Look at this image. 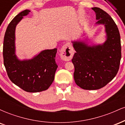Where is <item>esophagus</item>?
Segmentation results:
<instances>
[{
    "label": "esophagus",
    "mask_w": 125,
    "mask_h": 125,
    "mask_svg": "<svg viewBox=\"0 0 125 125\" xmlns=\"http://www.w3.org/2000/svg\"><path fill=\"white\" fill-rule=\"evenodd\" d=\"M73 55V50L69 43L64 44L61 49V57L63 61H71Z\"/></svg>",
    "instance_id": "1"
}]
</instances>
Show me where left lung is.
I'll return each instance as SVG.
<instances>
[{"mask_svg":"<svg viewBox=\"0 0 125 125\" xmlns=\"http://www.w3.org/2000/svg\"><path fill=\"white\" fill-rule=\"evenodd\" d=\"M96 13L97 24L105 26L107 40L103 44L88 46L73 42L76 53L73 57L76 84L83 89L96 90L105 86L116 75L121 59L119 29L110 15L101 9L92 8Z\"/></svg>","mask_w":125,"mask_h":125,"instance_id":"8db88e82","label":"left lung"}]
</instances>
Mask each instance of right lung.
Segmentation results:
<instances>
[{
    "instance_id": "1",
    "label": "right lung",
    "mask_w": 125,
    "mask_h": 125,
    "mask_svg": "<svg viewBox=\"0 0 125 125\" xmlns=\"http://www.w3.org/2000/svg\"><path fill=\"white\" fill-rule=\"evenodd\" d=\"M30 10L19 13L9 24L3 41L4 65L11 81L28 92L47 90L54 81L58 68L55 62L57 49L42 51L31 60L21 61L15 54V28L17 24Z\"/></svg>"
}]
</instances>
